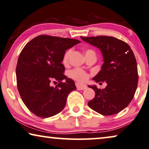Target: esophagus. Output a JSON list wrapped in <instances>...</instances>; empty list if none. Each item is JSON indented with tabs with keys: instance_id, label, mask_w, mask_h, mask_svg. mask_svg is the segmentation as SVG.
<instances>
[{
	"instance_id": "34e87169",
	"label": "esophagus",
	"mask_w": 149,
	"mask_h": 149,
	"mask_svg": "<svg viewBox=\"0 0 149 149\" xmlns=\"http://www.w3.org/2000/svg\"><path fill=\"white\" fill-rule=\"evenodd\" d=\"M75 85H76L77 89V90H79V91H81V90H84V89H86L87 88L86 85V84H82L76 83V84H75Z\"/></svg>"
}]
</instances>
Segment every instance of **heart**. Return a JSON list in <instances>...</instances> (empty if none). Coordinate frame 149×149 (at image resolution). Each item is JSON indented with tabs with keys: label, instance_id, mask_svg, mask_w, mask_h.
<instances>
[{
	"label": "heart",
	"instance_id": "b5f03b06",
	"mask_svg": "<svg viewBox=\"0 0 149 149\" xmlns=\"http://www.w3.org/2000/svg\"><path fill=\"white\" fill-rule=\"evenodd\" d=\"M91 51H91V50H87L86 51V53ZM71 53H72V49H68L65 52L63 56V64L68 63ZM70 76L77 81H84L88 78V74L86 73L84 70L79 68L74 69V70L71 71L70 73Z\"/></svg>",
	"mask_w": 149,
	"mask_h": 149
}]
</instances>
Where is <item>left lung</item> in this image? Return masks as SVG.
Wrapping results in <instances>:
<instances>
[{"mask_svg": "<svg viewBox=\"0 0 149 149\" xmlns=\"http://www.w3.org/2000/svg\"><path fill=\"white\" fill-rule=\"evenodd\" d=\"M81 38L101 51L104 63L93 79L107 83L104 89H98L96 85L88 86L95 91V96L88 104L103 116L118 113L130 104L137 88L138 68L132 50L125 42L111 36Z\"/></svg>", "mask_w": 149, "mask_h": 149, "instance_id": "1", "label": "left lung"}]
</instances>
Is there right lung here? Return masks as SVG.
<instances>
[{
  "label": "right lung",
  "instance_id": "1",
  "mask_svg": "<svg viewBox=\"0 0 149 149\" xmlns=\"http://www.w3.org/2000/svg\"><path fill=\"white\" fill-rule=\"evenodd\" d=\"M79 43L78 40L40 35L21 52L16 68L17 88L25 105L36 116L47 118L58 114L70 92L76 90L74 80L63 74L61 63L65 52ZM55 80L59 84L53 87L50 83Z\"/></svg>",
  "mask_w": 149,
  "mask_h": 149
}]
</instances>
